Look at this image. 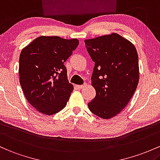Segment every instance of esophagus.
Returning <instances> with one entry per match:
<instances>
[{
    "label": "esophagus",
    "mask_w": 160,
    "mask_h": 160,
    "mask_svg": "<svg viewBox=\"0 0 160 160\" xmlns=\"http://www.w3.org/2000/svg\"><path fill=\"white\" fill-rule=\"evenodd\" d=\"M86 85H87V84H84V85H77V88H78V89H82V88H84Z\"/></svg>",
    "instance_id": "1"
}]
</instances>
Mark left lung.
<instances>
[{"label":"left lung","mask_w":160,"mask_h":160,"mask_svg":"<svg viewBox=\"0 0 160 160\" xmlns=\"http://www.w3.org/2000/svg\"><path fill=\"white\" fill-rule=\"evenodd\" d=\"M85 43L94 62L91 84L96 91V96L88 106L96 116L110 119L126 107L137 88V50L116 33L85 40Z\"/></svg>","instance_id":"left-lung-1"}]
</instances>
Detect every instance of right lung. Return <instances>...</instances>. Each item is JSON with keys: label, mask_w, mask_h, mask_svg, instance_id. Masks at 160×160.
<instances>
[{"label": "right lung", "mask_w": 160, "mask_h": 160, "mask_svg": "<svg viewBox=\"0 0 160 160\" xmlns=\"http://www.w3.org/2000/svg\"><path fill=\"white\" fill-rule=\"evenodd\" d=\"M78 42L75 38L41 36L21 51L19 82L28 103L41 113L51 116L66 106L73 86L67 79L64 62Z\"/></svg>", "instance_id": "add662e5"}]
</instances>
